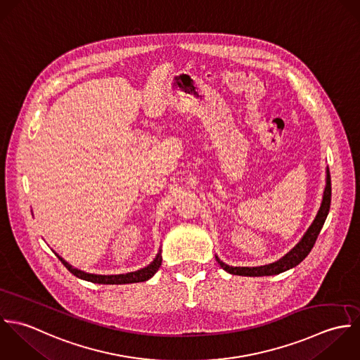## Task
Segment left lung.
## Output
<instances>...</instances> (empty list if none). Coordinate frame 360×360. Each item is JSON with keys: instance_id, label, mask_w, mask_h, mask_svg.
Here are the masks:
<instances>
[{"instance_id": "obj_1", "label": "left lung", "mask_w": 360, "mask_h": 360, "mask_svg": "<svg viewBox=\"0 0 360 360\" xmlns=\"http://www.w3.org/2000/svg\"><path fill=\"white\" fill-rule=\"evenodd\" d=\"M330 205H331V176L330 171L327 169V185L324 189V196L323 202L320 206V210L317 216L314 218L313 224L309 226L307 232L303 235L300 242L287 253L283 259H280L276 263L267 264V266H260V267H231L225 263H222L216 256V260L218 264L229 274L233 276H246V277H263V276H276L280 273H284L289 269L297 266L311 250V248L316 243V239L324 225V221L327 218V214L330 212Z\"/></svg>"}]
</instances>
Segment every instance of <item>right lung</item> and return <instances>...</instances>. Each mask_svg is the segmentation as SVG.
Listing matches in <instances>:
<instances>
[{"label": "right lung", "instance_id": "1", "mask_svg": "<svg viewBox=\"0 0 360 360\" xmlns=\"http://www.w3.org/2000/svg\"><path fill=\"white\" fill-rule=\"evenodd\" d=\"M58 256V255H57ZM58 259L63 262V264L72 273L73 276H76L80 280L84 281H90L94 284H104V285H114V284H132V283H143L147 281L148 278H151L157 270L161 266V252L157 253L155 259L142 270L134 271V273H128V274H118V276H97V274H89L84 271H80L77 269H73L71 264H68L63 257L58 256Z\"/></svg>", "mask_w": 360, "mask_h": 360}]
</instances>
